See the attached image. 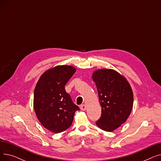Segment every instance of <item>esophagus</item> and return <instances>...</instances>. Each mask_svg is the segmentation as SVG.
I'll return each instance as SVG.
<instances>
[{
    "mask_svg": "<svg viewBox=\"0 0 161 161\" xmlns=\"http://www.w3.org/2000/svg\"><path fill=\"white\" fill-rule=\"evenodd\" d=\"M80 109H81V110H82V111H85L86 109L87 106H86L85 104H82V105H81V106H80Z\"/></svg>",
    "mask_w": 161,
    "mask_h": 161,
    "instance_id": "esophagus-1",
    "label": "esophagus"
}]
</instances>
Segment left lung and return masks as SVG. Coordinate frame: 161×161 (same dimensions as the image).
<instances>
[{"mask_svg": "<svg viewBox=\"0 0 161 161\" xmlns=\"http://www.w3.org/2000/svg\"><path fill=\"white\" fill-rule=\"evenodd\" d=\"M102 114L96 122L101 129L112 132L124 123L133 106V92L128 81L114 70L100 69L92 74Z\"/></svg>", "mask_w": 161, "mask_h": 161, "instance_id": "8db88e82", "label": "left lung"}]
</instances>
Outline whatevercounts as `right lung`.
Listing matches in <instances>:
<instances>
[{"instance_id": "right-lung-1", "label": "right lung", "mask_w": 161, "mask_h": 161, "mask_svg": "<svg viewBox=\"0 0 161 161\" xmlns=\"http://www.w3.org/2000/svg\"><path fill=\"white\" fill-rule=\"evenodd\" d=\"M75 70L71 66H57L42 74L35 87L34 109L37 118L46 129L54 133L69 128L75 112L80 110L64 89Z\"/></svg>"}]
</instances>
